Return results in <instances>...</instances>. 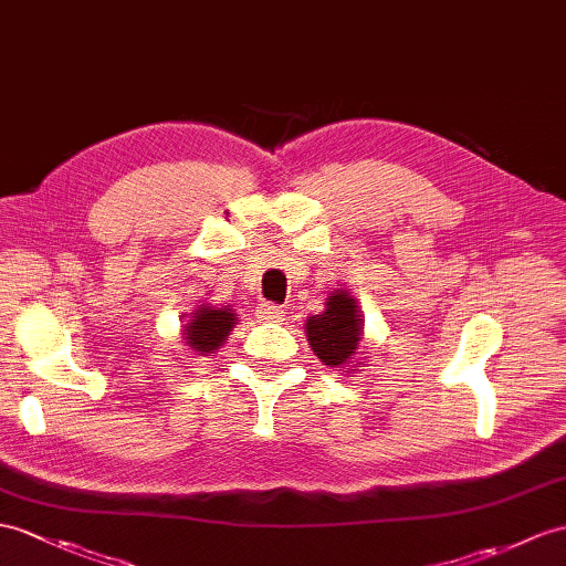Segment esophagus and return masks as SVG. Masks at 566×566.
<instances>
[{
  "instance_id": "34e87169",
  "label": "esophagus",
  "mask_w": 566,
  "mask_h": 566,
  "mask_svg": "<svg viewBox=\"0 0 566 566\" xmlns=\"http://www.w3.org/2000/svg\"><path fill=\"white\" fill-rule=\"evenodd\" d=\"M256 319L259 322H269V324H279L285 319V312L275 305H259L256 307Z\"/></svg>"
}]
</instances>
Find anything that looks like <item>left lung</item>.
I'll return each mask as SVG.
<instances>
[{
  "label": "left lung",
  "mask_w": 566,
  "mask_h": 566,
  "mask_svg": "<svg viewBox=\"0 0 566 566\" xmlns=\"http://www.w3.org/2000/svg\"><path fill=\"white\" fill-rule=\"evenodd\" d=\"M363 314L357 307L355 295L348 291L328 293L324 302V312L307 316L305 336L312 353L331 369L360 367L357 363V348L363 340ZM353 375V371H350Z\"/></svg>",
  "instance_id": "obj_1"
}]
</instances>
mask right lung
Returning <instances> with one entry per match:
<instances>
[{
  "instance_id": "add662e5",
  "label": "right lung",
  "mask_w": 566,
  "mask_h": 566,
  "mask_svg": "<svg viewBox=\"0 0 566 566\" xmlns=\"http://www.w3.org/2000/svg\"><path fill=\"white\" fill-rule=\"evenodd\" d=\"M240 322V314L230 305L213 307V305H199L189 312L182 324V346L187 353L206 357L216 353L223 346L230 336L232 326Z\"/></svg>"
}]
</instances>
